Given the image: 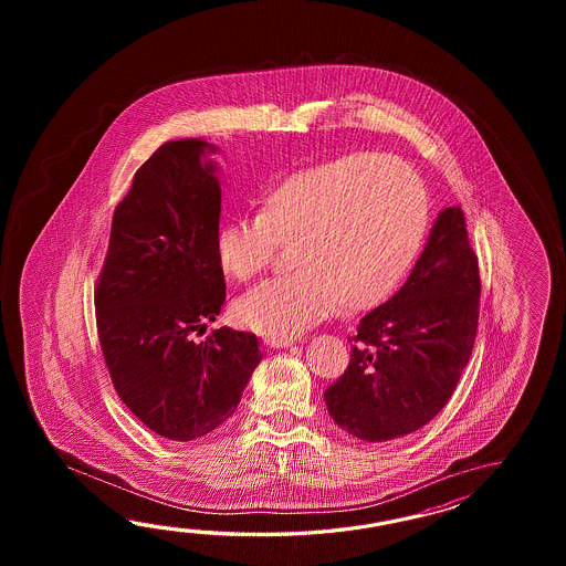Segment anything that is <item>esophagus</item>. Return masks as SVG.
<instances>
[{"label": "esophagus", "instance_id": "obj_1", "mask_svg": "<svg viewBox=\"0 0 566 566\" xmlns=\"http://www.w3.org/2000/svg\"><path fill=\"white\" fill-rule=\"evenodd\" d=\"M266 344L271 348H289V346H293V339H266Z\"/></svg>", "mask_w": 566, "mask_h": 566}]
</instances>
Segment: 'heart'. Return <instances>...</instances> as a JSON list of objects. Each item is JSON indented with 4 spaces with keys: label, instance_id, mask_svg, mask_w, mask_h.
<instances>
[{
    "label": "heart",
    "instance_id": "obj_1",
    "mask_svg": "<svg viewBox=\"0 0 566 566\" xmlns=\"http://www.w3.org/2000/svg\"><path fill=\"white\" fill-rule=\"evenodd\" d=\"M429 196L421 176L392 156L352 154L297 169L265 193L259 214L217 232L220 269L234 281L265 271L277 249L295 273L234 303L254 334L291 339L339 303L364 312L388 300L421 249Z\"/></svg>",
    "mask_w": 566,
    "mask_h": 566
}]
</instances>
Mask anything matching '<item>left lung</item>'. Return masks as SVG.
<instances>
[{
    "mask_svg": "<svg viewBox=\"0 0 566 566\" xmlns=\"http://www.w3.org/2000/svg\"><path fill=\"white\" fill-rule=\"evenodd\" d=\"M480 293L465 217L451 206L439 212L405 285L361 317L348 368L324 392L337 427L382 443L431 421L470 361Z\"/></svg>",
    "mask_w": 566,
    "mask_h": 566,
    "instance_id": "1",
    "label": "left lung"
}]
</instances>
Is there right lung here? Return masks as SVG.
I'll list each match as a JSON object with an SVG mask.
<instances>
[{"label":"right lung","instance_id":"obj_1","mask_svg":"<svg viewBox=\"0 0 566 566\" xmlns=\"http://www.w3.org/2000/svg\"><path fill=\"white\" fill-rule=\"evenodd\" d=\"M217 154L202 139L168 142L137 169L111 224L96 281V332L113 386L154 433L192 441L241 402L263 358L254 334L206 332L227 297L218 265Z\"/></svg>","mask_w":566,"mask_h":566}]
</instances>
